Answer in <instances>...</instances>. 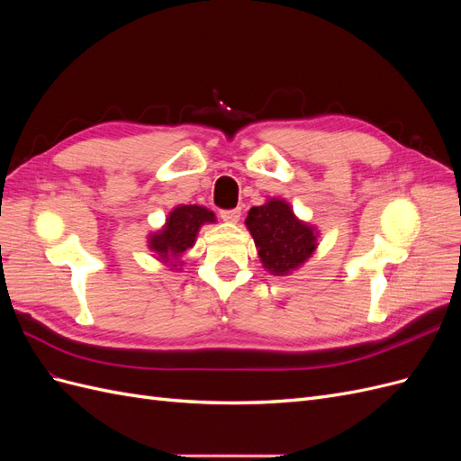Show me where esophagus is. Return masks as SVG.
<instances>
[{
	"label": "esophagus",
	"mask_w": 461,
	"mask_h": 461,
	"mask_svg": "<svg viewBox=\"0 0 461 461\" xmlns=\"http://www.w3.org/2000/svg\"><path fill=\"white\" fill-rule=\"evenodd\" d=\"M240 209H225V212H221V219L225 222H239L240 221Z\"/></svg>",
	"instance_id": "esophagus-1"
}]
</instances>
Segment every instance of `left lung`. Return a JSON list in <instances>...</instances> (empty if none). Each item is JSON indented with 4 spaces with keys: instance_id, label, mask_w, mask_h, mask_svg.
<instances>
[{
    "instance_id": "8db88e82",
    "label": "left lung",
    "mask_w": 461,
    "mask_h": 461,
    "mask_svg": "<svg viewBox=\"0 0 461 461\" xmlns=\"http://www.w3.org/2000/svg\"><path fill=\"white\" fill-rule=\"evenodd\" d=\"M246 229L256 242L263 269L275 276L294 273L317 249V227L302 221L283 198H269L249 209Z\"/></svg>"
}]
</instances>
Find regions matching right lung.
Here are the masks:
<instances>
[{
	"label": "right lung",
	"mask_w": 461,
	"mask_h": 461,
	"mask_svg": "<svg viewBox=\"0 0 461 461\" xmlns=\"http://www.w3.org/2000/svg\"><path fill=\"white\" fill-rule=\"evenodd\" d=\"M215 221L217 217L212 209L180 203L171 209L161 229L148 234V249L171 271H180L185 265L183 256L196 244L200 229Z\"/></svg>",
	"instance_id": "1"
}]
</instances>
